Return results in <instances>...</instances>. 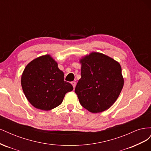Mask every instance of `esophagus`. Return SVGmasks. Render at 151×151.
Here are the masks:
<instances>
[{
	"label": "esophagus",
	"mask_w": 151,
	"mask_h": 151,
	"mask_svg": "<svg viewBox=\"0 0 151 151\" xmlns=\"http://www.w3.org/2000/svg\"><path fill=\"white\" fill-rule=\"evenodd\" d=\"M71 84H72V85L73 86V88H74V89L76 88V83L75 81H72V83H71Z\"/></svg>",
	"instance_id": "1"
}]
</instances>
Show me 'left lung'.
<instances>
[{
	"label": "left lung",
	"instance_id": "1",
	"mask_svg": "<svg viewBox=\"0 0 151 151\" xmlns=\"http://www.w3.org/2000/svg\"><path fill=\"white\" fill-rule=\"evenodd\" d=\"M80 62L81 78L75 89L80 104L93 113L106 110L116 101L124 83L120 63L97 52Z\"/></svg>",
	"mask_w": 151,
	"mask_h": 151
}]
</instances>
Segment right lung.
Returning a JSON list of instances; mask_svg holds the SVG:
<instances>
[{"label":"right lung","instance_id":"obj_1","mask_svg":"<svg viewBox=\"0 0 151 151\" xmlns=\"http://www.w3.org/2000/svg\"><path fill=\"white\" fill-rule=\"evenodd\" d=\"M21 86L28 101L36 108L48 111L62 103L67 93L73 90L64 81L57 63L47 55L29 63L21 77Z\"/></svg>","mask_w":151,"mask_h":151}]
</instances>
